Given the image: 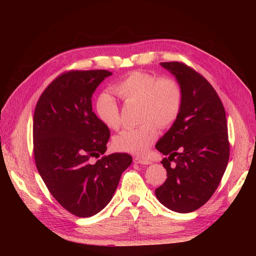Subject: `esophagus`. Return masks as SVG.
Returning <instances> with one entry per match:
<instances>
[{
  "label": "esophagus",
  "instance_id": "obj_1",
  "mask_svg": "<svg viewBox=\"0 0 256 256\" xmlns=\"http://www.w3.org/2000/svg\"><path fill=\"white\" fill-rule=\"evenodd\" d=\"M134 164H152L150 160L142 159V158H138V157H134Z\"/></svg>",
  "mask_w": 256,
  "mask_h": 256
}]
</instances>
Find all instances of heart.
I'll use <instances>...</instances> for the list:
<instances>
[{
    "label": "heart",
    "instance_id": "b5f03b06",
    "mask_svg": "<svg viewBox=\"0 0 256 256\" xmlns=\"http://www.w3.org/2000/svg\"><path fill=\"white\" fill-rule=\"evenodd\" d=\"M126 104H140V126L126 128L114 136V146L122 152L144 154L158 136V128L171 126L180 113L182 90L171 78L158 79L143 72H134L114 85ZM96 113L110 129H118L122 120L115 98L104 92L96 102Z\"/></svg>",
    "mask_w": 256,
    "mask_h": 256
}]
</instances>
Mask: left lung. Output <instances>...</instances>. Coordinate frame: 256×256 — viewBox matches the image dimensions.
<instances>
[{
  "label": "left lung",
  "instance_id": "8db88e82",
  "mask_svg": "<svg viewBox=\"0 0 256 256\" xmlns=\"http://www.w3.org/2000/svg\"><path fill=\"white\" fill-rule=\"evenodd\" d=\"M160 65L182 90V110L156 148L166 180L154 190L159 202L176 212H192L212 198L226 172L230 144L226 110L203 76L180 62Z\"/></svg>",
  "mask_w": 256,
  "mask_h": 256
}]
</instances>
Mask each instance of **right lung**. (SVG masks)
Here are the masks:
<instances>
[{
    "mask_svg": "<svg viewBox=\"0 0 256 256\" xmlns=\"http://www.w3.org/2000/svg\"><path fill=\"white\" fill-rule=\"evenodd\" d=\"M112 72L76 70L60 74L44 90L33 120L34 157L53 198L81 218L110 203L132 157L106 150L110 130L92 109V96Z\"/></svg>",
    "mask_w": 256,
    "mask_h": 256,
    "instance_id": "1",
    "label": "right lung"
}]
</instances>
